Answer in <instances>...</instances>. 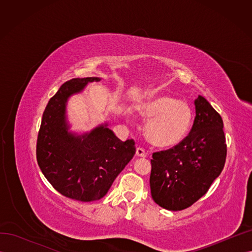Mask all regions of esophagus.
Wrapping results in <instances>:
<instances>
[{"mask_svg": "<svg viewBox=\"0 0 252 252\" xmlns=\"http://www.w3.org/2000/svg\"><path fill=\"white\" fill-rule=\"evenodd\" d=\"M138 157H142V158H145L146 157V151H145L143 148L141 147H138L136 148V154H135Z\"/></svg>", "mask_w": 252, "mask_h": 252, "instance_id": "obj_1", "label": "esophagus"}]
</instances>
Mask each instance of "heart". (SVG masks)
<instances>
[{"label": "heart", "instance_id": "b5f03b06", "mask_svg": "<svg viewBox=\"0 0 252 252\" xmlns=\"http://www.w3.org/2000/svg\"><path fill=\"white\" fill-rule=\"evenodd\" d=\"M140 113L149 121L146 128L148 140L161 147L180 143L192 124V108L186 101L169 94L151 97L141 105Z\"/></svg>", "mask_w": 252, "mask_h": 252}]
</instances>
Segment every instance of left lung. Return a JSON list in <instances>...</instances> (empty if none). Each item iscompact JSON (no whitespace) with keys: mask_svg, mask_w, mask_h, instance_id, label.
<instances>
[{"mask_svg":"<svg viewBox=\"0 0 252 252\" xmlns=\"http://www.w3.org/2000/svg\"><path fill=\"white\" fill-rule=\"evenodd\" d=\"M194 104L195 118L189 134L175 146L152 154L151 196L168 210L186 209L199 201L226 161L222 117L202 95Z\"/></svg>","mask_w":252,"mask_h":252,"instance_id":"obj_1","label":"left lung"}]
</instances>
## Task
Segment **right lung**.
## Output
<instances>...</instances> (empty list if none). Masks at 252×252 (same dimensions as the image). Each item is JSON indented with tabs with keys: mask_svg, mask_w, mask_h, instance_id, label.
<instances>
[{
	"mask_svg": "<svg viewBox=\"0 0 252 252\" xmlns=\"http://www.w3.org/2000/svg\"><path fill=\"white\" fill-rule=\"evenodd\" d=\"M98 80L75 78L65 82L43 112L36 140V161L45 178L58 192L79 202L103 197L135 155L132 139L122 142L106 126L82 136L67 131V97L88 82Z\"/></svg>",
	"mask_w": 252,
	"mask_h": 252,
	"instance_id": "1",
	"label": "right lung"
}]
</instances>
